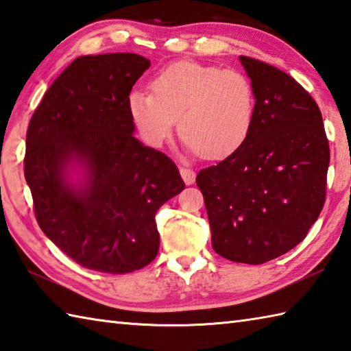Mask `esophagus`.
Instances as JSON below:
<instances>
[{
    "label": "esophagus",
    "instance_id": "esophagus-1",
    "mask_svg": "<svg viewBox=\"0 0 351 351\" xmlns=\"http://www.w3.org/2000/svg\"><path fill=\"white\" fill-rule=\"evenodd\" d=\"M180 176L183 178V182L186 184H193L195 182V173L189 168H180Z\"/></svg>",
    "mask_w": 351,
    "mask_h": 351
}]
</instances>
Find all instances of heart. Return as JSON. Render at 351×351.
Wrapping results in <instances>:
<instances>
[{
	"label": "heart",
	"mask_w": 351,
	"mask_h": 351,
	"mask_svg": "<svg viewBox=\"0 0 351 351\" xmlns=\"http://www.w3.org/2000/svg\"><path fill=\"white\" fill-rule=\"evenodd\" d=\"M128 113L138 133L153 147L178 134L208 160L237 153L252 133L255 90L240 71L195 61H177L151 79V93L133 90Z\"/></svg>",
	"instance_id": "heart-1"
}]
</instances>
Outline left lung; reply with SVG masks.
I'll return each instance as SVG.
<instances>
[{"label": "left lung", "mask_w": 351, "mask_h": 351, "mask_svg": "<svg viewBox=\"0 0 351 351\" xmlns=\"http://www.w3.org/2000/svg\"><path fill=\"white\" fill-rule=\"evenodd\" d=\"M255 90L247 142L197 174L218 255L263 264L306 238L326 202L328 141L319 107L274 65L240 56Z\"/></svg>", "instance_id": "8db88e82"}]
</instances>
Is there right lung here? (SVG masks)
Segmentation results:
<instances>
[{
  "instance_id": "obj_1",
  "label": "right lung",
  "mask_w": 351,
  "mask_h": 351,
  "mask_svg": "<svg viewBox=\"0 0 351 351\" xmlns=\"http://www.w3.org/2000/svg\"><path fill=\"white\" fill-rule=\"evenodd\" d=\"M149 59L79 56L50 85L25 137L39 228L81 266L130 274L154 260L156 213L184 189L169 157L134 134L127 99Z\"/></svg>"
}]
</instances>
